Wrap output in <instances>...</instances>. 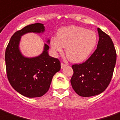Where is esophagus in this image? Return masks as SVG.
Returning <instances> with one entry per match:
<instances>
[{"mask_svg":"<svg viewBox=\"0 0 120 120\" xmlns=\"http://www.w3.org/2000/svg\"><path fill=\"white\" fill-rule=\"evenodd\" d=\"M61 68L63 69V68H64L67 66V65L66 64H65V63H62L61 64Z\"/></svg>","mask_w":120,"mask_h":120,"instance_id":"esophagus-1","label":"esophagus"}]
</instances>
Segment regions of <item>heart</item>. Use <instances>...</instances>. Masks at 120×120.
Here are the masks:
<instances>
[{"mask_svg": "<svg viewBox=\"0 0 120 120\" xmlns=\"http://www.w3.org/2000/svg\"><path fill=\"white\" fill-rule=\"evenodd\" d=\"M97 36L95 31L78 26H67L59 29L57 37H52L50 44L55 52L62 53L66 48V55L72 62L86 60L96 46Z\"/></svg>", "mask_w": 120, "mask_h": 120, "instance_id": "1", "label": "heart"}]
</instances>
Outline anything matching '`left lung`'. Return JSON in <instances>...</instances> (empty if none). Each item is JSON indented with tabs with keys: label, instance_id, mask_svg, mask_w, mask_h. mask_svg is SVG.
Returning a JSON list of instances; mask_svg holds the SVG:
<instances>
[{
	"label": "left lung",
	"instance_id": "left-lung-1",
	"mask_svg": "<svg viewBox=\"0 0 120 120\" xmlns=\"http://www.w3.org/2000/svg\"><path fill=\"white\" fill-rule=\"evenodd\" d=\"M99 42L95 51L83 63L72 66L71 83L78 95H97L109 86L116 62V52L110 37L98 28Z\"/></svg>",
	"mask_w": 120,
	"mask_h": 120
}]
</instances>
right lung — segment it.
I'll list each match as a JSON object with an SVG mask.
<instances>
[{
	"label": "right lung",
	"mask_w": 120,
	"mask_h": 120,
	"mask_svg": "<svg viewBox=\"0 0 120 120\" xmlns=\"http://www.w3.org/2000/svg\"><path fill=\"white\" fill-rule=\"evenodd\" d=\"M44 24L27 25L15 32L10 38L5 52L6 74L12 87L21 95L29 98L39 97L49 90L54 74L60 71L58 59L48 54L49 47L44 44L43 52L35 57H26L19 48L21 37L28 33H42ZM49 44V40L47 41Z\"/></svg>",
	"instance_id": "right-lung-1"
}]
</instances>
